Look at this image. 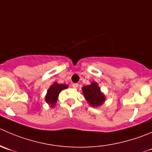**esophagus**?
<instances>
[{"mask_svg": "<svg viewBox=\"0 0 152 152\" xmlns=\"http://www.w3.org/2000/svg\"><path fill=\"white\" fill-rule=\"evenodd\" d=\"M72 86H73V88H77L78 87H79V84L74 83V84H73V85H72Z\"/></svg>", "mask_w": 152, "mask_h": 152, "instance_id": "34e87169", "label": "esophagus"}]
</instances>
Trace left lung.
<instances>
[{
  "instance_id": "1",
  "label": "left lung",
  "mask_w": 152,
  "mask_h": 152,
  "mask_svg": "<svg viewBox=\"0 0 152 152\" xmlns=\"http://www.w3.org/2000/svg\"><path fill=\"white\" fill-rule=\"evenodd\" d=\"M82 92L85 99L92 107L101 106L105 101V96L101 92L96 82H92L91 85L82 87Z\"/></svg>"
}]
</instances>
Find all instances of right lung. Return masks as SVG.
<instances>
[{
	"label": "right lung",
	"instance_id": "obj_1",
	"mask_svg": "<svg viewBox=\"0 0 152 152\" xmlns=\"http://www.w3.org/2000/svg\"><path fill=\"white\" fill-rule=\"evenodd\" d=\"M68 88L67 85H63V84H58L56 82H54L52 85L48 89L47 95L45 96V101L47 103L50 104V107L55 106L56 103L57 102L58 94L62 90L66 89Z\"/></svg>",
	"mask_w": 152,
	"mask_h": 152
}]
</instances>
